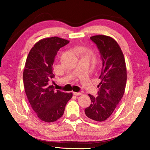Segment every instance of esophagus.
Returning a JSON list of instances; mask_svg holds the SVG:
<instances>
[{
    "label": "esophagus",
    "mask_w": 150,
    "mask_h": 150,
    "mask_svg": "<svg viewBox=\"0 0 150 150\" xmlns=\"http://www.w3.org/2000/svg\"><path fill=\"white\" fill-rule=\"evenodd\" d=\"M73 95H75V96H79V95H81V94H82V93H77V92H73Z\"/></svg>",
    "instance_id": "1"
}]
</instances>
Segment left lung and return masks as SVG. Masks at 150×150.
<instances>
[{"label": "left lung", "instance_id": "left-lung-1", "mask_svg": "<svg viewBox=\"0 0 150 150\" xmlns=\"http://www.w3.org/2000/svg\"><path fill=\"white\" fill-rule=\"evenodd\" d=\"M90 38L99 50L103 68L98 96L88 95L91 104L85 112L88 118L103 122L110 117L124 95L127 79L126 62L121 48L112 38L97 35Z\"/></svg>", "mask_w": 150, "mask_h": 150}]
</instances>
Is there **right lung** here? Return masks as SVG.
Segmentation results:
<instances>
[{
    "mask_svg": "<svg viewBox=\"0 0 150 150\" xmlns=\"http://www.w3.org/2000/svg\"><path fill=\"white\" fill-rule=\"evenodd\" d=\"M69 42L56 36L40 40L30 50L25 63L23 81L28 100L38 118L45 122L62 117L66 104L73 96L72 93L56 91L54 85L48 84L55 77V57Z\"/></svg>",
    "mask_w": 150,
    "mask_h": 150,
    "instance_id": "add662e5",
    "label": "right lung"
}]
</instances>
